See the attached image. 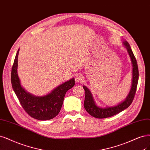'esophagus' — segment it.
<instances>
[{
	"label": "esophagus",
	"mask_w": 150,
	"mask_h": 150,
	"mask_svg": "<svg viewBox=\"0 0 150 150\" xmlns=\"http://www.w3.org/2000/svg\"><path fill=\"white\" fill-rule=\"evenodd\" d=\"M75 80H76V82H77V83H79V82H81L82 81V80H83V76H82L80 74H78L76 76Z\"/></svg>",
	"instance_id": "esophagus-1"
}]
</instances>
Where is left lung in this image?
I'll list each match as a JSON object with an SVG mask.
<instances>
[{"label":"left lung","instance_id":"obj_1","mask_svg":"<svg viewBox=\"0 0 150 150\" xmlns=\"http://www.w3.org/2000/svg\"><path fill=\"white\" fill-rule=\"evenodd\" d=\"M123 46L126 48L132 63V82L130 92L125 99L115 105L107 106L105 107H99L94 99V97L90 90L85 86H83V88L86 92L85 99L84 102V107L86 111L91 115L97 118H104L115 115L117 113L124 110L130 105L135 96L138 84L139 73L136 58L134 56L133 51L129 43L125 40L122 41Z\"/></svg>","mask_w":150,"mask_h":150}]
</instances>
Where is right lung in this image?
<instances>
[{
    "mask_svg": "<svg viewBox=\"0 0 150 150\" xmlns=\"http://www.w3.org/2000/svg\"><path fill=\"white\" fill-rule=\"evenodd\" d=\"M20 49L15 56L12 68L11 82L13 91L17 96L23 109L32 117L39 120L52 119L57 115L64 99L66 92L75 84L74 77L59 85L48 94L37 96L28 92L21 85L18 76V56Z\"/></svg>",
    "mask_w": 150,
    "mask_h": 150,
    "instance_id": "add662e5",
    "label": "right lung"
}]
</instances>
